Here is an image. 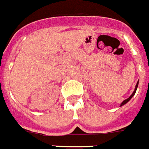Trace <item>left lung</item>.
<instances>
[{"label":"left lung","mask_w":149,"mask_h":149,"mask_svg":"<svg viewBox=\"0 0 149 149\" xmlns=\"http://www.w3.org/2000/svg\"><path fill=\"white\" fill-rule=\"evenodd\" d=\"M138 84H139V81L137 82V84H136V88H135V91H134V92H133V93H132V95L130 96V97L128 98V99L125 100H124V101L123 102V103H122V104H121V105H120V106H123V105H124V104H126V103H127L128 101H130V99H131V98H132V97H133L134 95H135V94H136V90H137V88H138Z\"/></svg>","instance_id":"1"}]
</instances>
